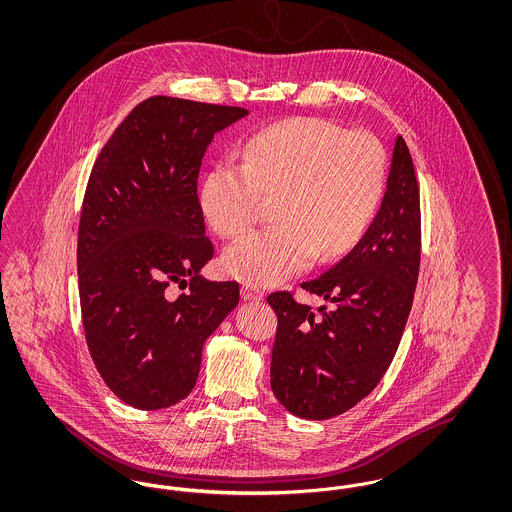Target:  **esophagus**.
Wrapping results in <instances>:
<instances>
[{"instance_id": "esophagus-1", "label": "esophagus", "mask_w": 512, "mask_h": 512, "mask_svg": "<svg viewBox=\"0 0 512 512\" xmlns=\"http://www.w3.org/2000/svg\"><path fill=\"white\" fill-rule=\"evenodd\" d=\"M242 297H244L245 301H261L265 297V292L255 288V286H251V284H244L242 286Z\"/></svg>"}]
</instances>
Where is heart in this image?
<instances>
[{
  "mask_svg": "<svg viewBox=\"0 0 512 512\" xmlns=\"http://www.w3.org/2000/svg\"><path fill=\"white\" fill-rule=\"evenodd\" d=\"M386 188V151L368 132H347L318 117L257 130L244 161L224 157L203 174L199 211L220 238L234 240L257 219L259 194H272L265 230L226 249L222 267L249 284L274 286L336 257L374 219Z\"/></svg>",
  "mask_w": 512,
  "mask_h": 512,
  "instance_id": "1",
  "label": "heart"
}]
</instances>
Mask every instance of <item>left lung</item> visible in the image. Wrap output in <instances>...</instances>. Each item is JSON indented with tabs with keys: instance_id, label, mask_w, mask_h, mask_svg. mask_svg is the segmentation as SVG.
Listing matches in <instances>:
<instances>
[{
	"instance_id": "obj_1",
	"label": "left lung",
	"mask_w": 512,
	"mask_h": 512,
	"mask_svg": "<svg viewBox=\"0 0 512 512\" xmlns=\"http://www.w3.org/2000/svg\"><path fill=\"white\" fill-rule=\"evenodd\" d=\"M420 267V194L413 159L395 138L382 207L341 261L301 288L324 305L313 311L290 292L267 297L278 330L270 388L295 416L326 420L349 411L390 368L413 307Z\"/></svg>"
}]
</instances>
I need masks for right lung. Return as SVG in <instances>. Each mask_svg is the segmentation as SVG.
<instances>
[{
	"label": "right lung",
	"instance_id": "obj_1",
	"mask_svg": "<svg viewBox=\"0 0 512 512\" xmlns=\"http://www.w3.org/2000/svg\"><path fill=\"white\" fill-rule=\"evenodd\" d=\"M242 107L155 96L101 149L78 226V292L92 361L134 409L157 411L194 390L205 340L238 305V282L199 272L205 236L197 176L215 134ZM189 288L178 298L171 288Z\"/></svg>",
	"mask_w": 512,
	"mask_h": 512
}]
</instances>
